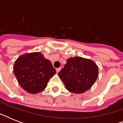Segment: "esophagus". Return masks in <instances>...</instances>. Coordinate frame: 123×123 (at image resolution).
Listing matches in <instances>:
<instances>
[{
  "instance_id": "obj_1",
  "label": "esophagus",
  "mask_w": 123,
  "mask_h": 123,
  "mask_svg": "<svg viewBox=\"0 0 123 123\" xmlns=\"http://www.w3.org/2000/svg\"><path fill=\"white\" fill-rule=\"evenodd\" d=\"M61 69V68H57V69H56V71H57V73H59Z\"/></svg>"
}]
</instances>
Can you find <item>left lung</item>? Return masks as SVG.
Instances as JSON below:
<instances>
[{
  "label": "left lung",
  "mask_w": 123,
  "mask_h": 123,
  "mask_svg": "<svg viewBox=\"0 0 123 123\" xmlns=\"http://www.w3.org/2000/svg\"><path fill=\"white\" fill-rule=\"evenodd\" d=\"M69 91L83 93L89 89L98 76V68L94 62L80 57L69 58L58 73Z\"/></svg>",
  "instance_id": "8db88e82"
}]
</instances>
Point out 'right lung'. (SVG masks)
I'll return each mask as SVG.
<instances>
[{
    "label": "right lung",
    "instance_id": "add662e5",
    "mask_svg": "<svg viewBox=\"0 0 123 123\" xmlns=\"http://www.w3.org/2000/svg\"><path fill=\"white\" fill-rule=\"evenodd\" d=\"M13 69L18 84L31 94L43 91L50 78L56 73L51 62L40 52L20 56L15 61Z\"/></svg>",
    "mask_w": 123,
    "mask_h": 123
}]
</instances>
